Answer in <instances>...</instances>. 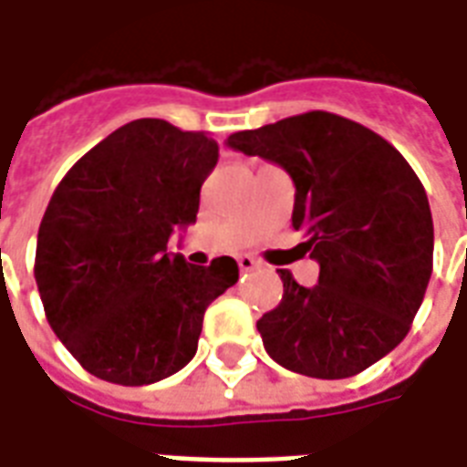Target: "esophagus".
Segmentation results:
<instances>
[{
  "label": "esophagus",
  "mask_w": 467,
  "mask_h": 467,
  "mask_svg": "<svg viewBox=\"0 0 467 467\" xmlns=\"http://www.w3.org/2000/svg\"><path fill=\"white\" fill-rule=\"evenodd\" d=\"M237 265H240V270H243V273H250V270L257 267V263H254L250 254H240V257H237Z\"/></svg>",
  "instance_id": "esophagus-1"
}]
</instances>
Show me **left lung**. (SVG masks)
I'll return each mask as SVG.
<instances>
[{"label": "left lung", "mask_w": 467, "mask_h": 467, "mask_svg": "<svg viewBox=\"0 0 467 467\" xmlns=\"http://www.w3.org/2000/svg\"><path fill=\"white\" fill-rule=\"evenodd\" d=\"M295 182L293 227L320 280L280 270L283 300L257 320L267 355L307 378L358 375L400 345L432 273V214L408 160L368 127L305 112L227 137Z\"/></svg>", "instance_id": "8db88e82"}]
</instances>
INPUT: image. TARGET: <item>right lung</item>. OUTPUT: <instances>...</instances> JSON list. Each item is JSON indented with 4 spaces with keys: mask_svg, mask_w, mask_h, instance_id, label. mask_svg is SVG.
<instances>
[{
    "mask_svg": "<svg viewBox=\"0 0 467 467\" xmlns=\"http://www.w3.org/2000/svg\"><path fill=\"white\" fill-rule=\"evenodd\" d=\"M217 157L207 132L147 117L105 137L57 184L35 280L47 323L87 372L134 388L194 358L204 310L237 283V263L197 267L167 253V240L197 220Z\"/></svg>",
    "mask_w": 467,
    "mask_h": 467,
    "instance_id": "1",
    "label": "right lung"
}]
</instances>
